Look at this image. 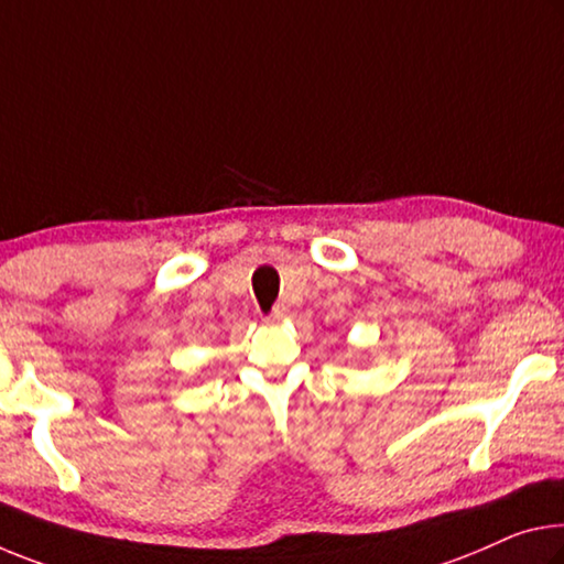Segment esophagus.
Masks as SVG:
<instances>
[{"label":"esophagus","instance_id":"34e87169","mask_svg":"<svg viewBox=\"0 0 564 564\" xmlns=\"http://www.w3.org/2000/svg\"><path fill=\"white\" fill-rule=\"evenodd\" d=\"M285 316H289V308H285L283 303H279V306H273L271 314L265 316V321H268V324H279V321H283Z\"/></svg>","mask_w":564,"mask_h":564}]
</instances>
